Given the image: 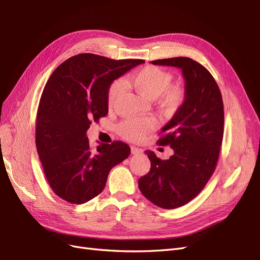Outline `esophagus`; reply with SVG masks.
I'll return each instance as SVG.
<instances>
[{
  "instance_id": "34e87169",
  "label": "esophagus",
  "mask_w": 260,
  "mask_h": 260,
  "mask_svg": "<svg viewBox=\"0 0 260 260\" xmlns=\"http://www.w3.org/2000/svg\"><path fill=\"white\" fill-rule=\"evenodd\" d=\"M143 151L141 148H139V147H137V146H131V153L133 154V155H138V154H141L142 153Z\"/></svg>"
}]
</instances>
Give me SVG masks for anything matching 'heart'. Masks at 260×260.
<instances>
[{"mask_svg": "<svg viewBox=\"0 0 260 260\" xmlns=\"http://www.w3.org/2000/svg\"><path fill=\"white\" fill-rule=\"evenodd\" d=\"M172 76L166 70L156 66H145L129 76L127 82L133 86L141 95L146 99L159 97L160 105L168 112H175L183 104L185 91L180 85H170ZM123 82L117 80L109 86L107 93L108 104L113 106L120 99L123 92ZM157 120L153 117L130 118L118 125L119 135L129 141H140L149 132L156 129Z\"/></svg>", "mask_w": 260, "mask_h": 260, "instance_id": "b5f03b06", "label": "heart"}]
</instances>
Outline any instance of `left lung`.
Here are the masks:
<instances>
[{
	"label": "left lung",
	"instance_id": "8db88e82",
	"mask_svg": "<svg viewBox=\"0 0 260 260\" xmlns=\"http://www.w3.org/2000/svg\"><path fill=\"white\" fill-rule=\"evenodd\" d=\"M153 65L181 69L185 100L164 125L157 141L170 145L174 155L161 160L146 151L151 169L139 179L140 191L156 206L174 209L199 195L212 176L223 138V103L214 77L188 57L156 59Z\"/></svg>",
	"mask_w": 260,
	"mask_h": 260
}]
</instances>
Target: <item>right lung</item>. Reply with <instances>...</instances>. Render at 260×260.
<instances>
[{
    "mask_svg": "<svg viewBox=\"0 0 260 260\" xmlns=\"http://www.w3.org/2000/svg\"><path fill=\"white\" fill-rule=\"evenodd\" d=\"M143 59L115 60L79 54L51 75L39 104L36 145L52 190L60 199L83 204L98 196L109 171L130 155L120 141L100 144L92 151L86 131L108 113V89Z\"/></svg>",
    "mask_w": 260,
    "mask_h": 260,
    "instance_id": "add662e5",
    "label": "right lung"
}]
</instances>
